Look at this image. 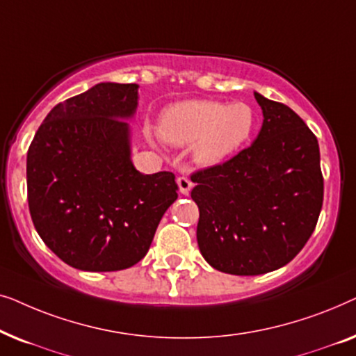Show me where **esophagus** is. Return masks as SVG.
I'll list each match as a JSON object with an SVG mask.
<instances>
[{"label":"esophagus","mask_w":356,"mask_h":356,"mask_svg":"<svg viewBox=\"0 0 356 356\" xmlns=\"http://www.w3.org/2000/svg\"><path fill=\"white\" fill-rule=\"evenodd\" d=\"M177 183H178V186H179V193H181V194H188L189 191H191L193 181L188 177H178L177 178Z\"/></svg>","instance_id":"esophagus-1"}]
</instances>
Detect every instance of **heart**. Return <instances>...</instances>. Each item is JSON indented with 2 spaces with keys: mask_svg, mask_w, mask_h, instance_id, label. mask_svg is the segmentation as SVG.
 I'll list each match as a JSON object with an SVG mask.
<instances>
[{
  "mask_svg": "<svg viewBox=\"0 0 356 356\" xmlns=\"http://www.w3.org/2000/svg\"><path fill=\"white\" fill-rule=\"evenodd\" d=\"M254 128L256 115L250 105L206 99L167 106L157 126L167 144L193 145V159L199 165H216L232 157L250 140Z\"/></svg>",
  "mask_w": 356,
  "mask_h": 356,
  "instance_id": "b5f03b06",
  "label": "heart"
}]
</instances>
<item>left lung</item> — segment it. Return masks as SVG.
<instances>
[{
	"mask_svg": "<svg viewBox=\"0 0 356 356\" xmlns=\"http://www.w3.org/2000/svg\"><path fill=\"white\" fill-rule=\"evenodd\" d=\"M264 121L254 143L191 175L197 245L213 269L259 275L303 250L324 199L319 144L290 106L254 94Z\"/></svg>",
	"mask_w": 356,
	"mask_h": 356,
	"instance_id": "1",
	"label": "left lung"
}]
</instances>
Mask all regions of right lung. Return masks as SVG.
Returning <instances> with one entry per match:
<instances>
[{"instance_id":"add662e5","label":"right lung","mask_w":356,"mask_h":356,"mask_svg":"<svg viewBox=\"0 0 356 356\" xmlns=\"http://www.w3.org/2000/svg\"><path fill=\"white\" fill-rule=\"evenodd\" d=\"M138 84L102 82L58 104L27 152V201L43 243L66 264L123 270L147 254L178 197L172 172L143 175L129 159Z\"/></svg>"}]
</instances>
